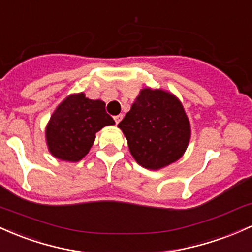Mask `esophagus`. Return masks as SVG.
I'll list each match as a JSON object with an SVG mask.
<instances>
[{"mask_svg": "<svg viewBox=\"0 0 252 252\" xmlns=\"http://www.w3.org/2000/svg\"><path fill=\"white\" fill-rule=\"evenodd\" d=\"M123 114H119V115H115V117H114V120H115V124H117V125H118V124L119 123H120V121L121 120H123Z\"/></svg>", "mask_w": 252, "mask_h": 252, "instance_id": "1", "label": "esophagus"}]
</instances>
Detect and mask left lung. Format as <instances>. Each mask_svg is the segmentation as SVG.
I'll return each instance as SVG.
<instances>
[{"mask_svg": "<svg viewBox=\"0 0 252 252\" xmlns=\"http://www.w3.org/2000/svg\"><path fill=\"white\" fill-rule=\"evenodd\" d=\"M118 127L135 162L150 170L180 159L190 140V124L182 103L162 89H141Z\"/></svg>", "mask_w": 252, "mask_h": 252, "instance_id": "8db88e82", "label": "left lung"}]
</instances>
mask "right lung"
I'll return each instance as SVG.
<instances>
[{
  "mask_svg": "<svg viewBox=\"0 0 252 252\" xmlns=\"http://www.w3.org/2000/svg\"><path fill=\"white\" fill-rule=\"evenodd\" d=\"M106 103L90 100L83 93L69 95L56 108L46 126V143L53 157L78 162L89 152L96 132L114 125Z\"/></svg>",
  "mask_w": 252,
  "mask_h": 252,
  "instance_id": "add662e5",
  "label": "right lung"
}]
</instances>
